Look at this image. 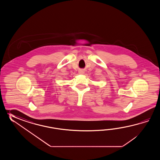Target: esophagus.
Here are the masks:
<instances>
[{"label":"esophagus","instance_id":"esophagus-1","mask_svg":"<svg viewBox=\"0 0 160 160\" xmlns=\"http://www.w3.org/2000/svg\"><path fill=\"white\" fill-rule=\"evenodd\" d=\"M85 72H84V71L83 70H80L79 72V74H83Z\"/></svg>","mask_w":160,"mask_h":160}]
</instances>
